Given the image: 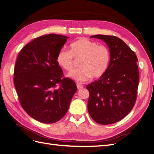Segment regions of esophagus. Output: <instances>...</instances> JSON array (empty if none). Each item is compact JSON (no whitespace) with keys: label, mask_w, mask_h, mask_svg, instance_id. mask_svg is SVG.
<instances>
[{"label":"esophagus","mask_w":154,"mask_h":154,"mask_svg":"<svg viewBox=\"0 0 154 154\" xmlns=\"http://www.w3.org/2000/svg\"><path fill=\"white\" fill-rule=\"evenodd\" d=\"M77 87L78 89H81V88H83L84 86H83V85H81L79 83H77Z\"/></svg>","instance_id":"1"}]
</instances>
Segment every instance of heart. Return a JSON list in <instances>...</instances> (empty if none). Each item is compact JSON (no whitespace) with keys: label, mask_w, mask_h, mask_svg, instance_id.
I'll use <instances>...</instances> for the list:
<instances>
[{"label":"heart","mask_w":154,"mask_h":154,"mask_svg":"<svg viewBox=\"0 0 154 154\" xmlns=\"http://www.w3.org/2000/svg\"><path fill=\"white\" fill-rule=\"evenodd\" d=\"M111 53L107 47L85 38L77 39L69 45V51L61 50L57 57V63L66 71H72L75 60H79L80 68L73 71L69 77L79 82L91 77L98 78L105 73L109 64Z\"/></svg>","instance_id":"heart-1"}]
</instances>
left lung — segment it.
Returning <instances> with one entry per match:
<instances>
[{"label":"left lung","mask_w":154,"mask_h":154,"mask_svg":"<svg viewBox=\"0 0 154 154\" xmlns=\"http://www.w3.org/2000/svg\"><path fill=\"white\" fill-rule=\"evenodd\" d=\"M90 37L107 43L111 58L103 75L86 86L90 93L88 111L97 123L114 124L128 115L135 104L139 81L138 58L119 38L101 34Z\"/></svg>","instance_id":"left-lung-1"}]
</instances>
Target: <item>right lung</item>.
<instances>
[{
    "mask_svg": "<svg viewBox=\"0 0 154 154\" xmlns=\"http://www.w3.org/2000/svg\"><path fill=\"white\" fill-rule=\"evenodd\" d=\"M67 38L55 34L35 38L20 51L15 62L14 82L19 103L42 123L60 120L77 90L75 82L64 77L57 61Z\"/></svg>",
    "mask_w": 154,
    "mask_h": 154,
    "instance_id": "add662e5",
    "label": "right lung"
}]
</instances>
